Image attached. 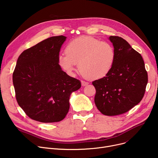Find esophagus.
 I'll use <instances>...</instances> for the list:
<instances>
[{"mask_svg":"<svg viewBox=\"0 0 158 158\" xmlns=\"http://www.w3.org/2000/svg\"><path fill=\"white\" fill-rule=\"evenodd\" d=\"M89 83L88 82H86L85 81H81V85L82 86H87Z\"/></svg>","mask_w":158,"mask_h":158,"instance_id":"34e87169","label":"esophagus"}]
</instances>
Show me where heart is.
I'll return each mask as SVG.
<instances>
[{"label":"heart","mask_w":158,"mask_h":158,"mask_svg":"<svg viewBox=\"0 0 158 158\" xmlns=\"http://www.w3.org/2000/svg\"><path fill=\"white\" fill-rule=\"evenodd\" d=\"M65 53L57 57L60 67L72 75L78 63L81 74L91 80L105 77L111 70L116 57L112 45L91 36H81L70 41Z\"/></svg>","instance_id":"obj_1"}]
</instances>
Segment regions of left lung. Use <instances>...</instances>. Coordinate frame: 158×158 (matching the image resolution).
<instances>
[{
	"label": "left lung",
	"mask_w": 158,
	"mask_h": 158,
	"mask_svg": "<svg viewBox=\"0 0 158 158\" xmlns=\"http://www.w3.org/2000/svg\"><path fill=\"white\" fill-rule=\"evenodd\" d=\"M116 57L110 72L92 82L96 89L95 103L103 114L125 113L143 98L148 82L143 58L126 40L111 36Z\"/></svg>",
	"instance_id": "1"
}]
</instances>
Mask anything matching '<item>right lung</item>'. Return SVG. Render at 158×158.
<instances>
[{"label":"right lung","instance_id":"1","mask_svg":"<svg viewBox=\"0 0 158 158\" xmlns=\"http://www.w3.org/2000/svg\"><path fill=\"white\" fill-rule=\"evenodd\" d=\"M64 36L50 37L19 56L13 73L16 99L28 117L52 123L63 120L70 108V94L81 81L63 72L57 63Z\"/></svg>","mask_w":158,"mask_h":158}]
</instances>
